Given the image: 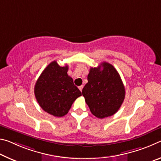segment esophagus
<instances>
[{
    "label": "esophagus",
    "instance_id": "esophagus-1",
    "mask_svg": "<svg viewBox=\"0 0 161 161\" xmlns=\"http://www.w3.org/2000/svg\"><path fill=\"white\" fill-rule=\"evenodd\" d=\"M83 86H79L78 87V88H79V90H80L81 92H82V90H83Z\"/></svg>",
    "mask_w": 161,
    "mask_h": 161
}]
</instances>
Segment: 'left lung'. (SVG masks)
<instances>
[{
	"label": "left lung",
	"instance_id": "1",
	"mask_svg": "<svg viewBox=\"0 0 161 161\" xmlns=\"http://www.w3.org/2000/svg\"><path fill=\"white\" fill-rule=\"evenodd\" d=\"M82 94L92 114L104 118L111 116L120 108L125 91L116 69L110 63L103 62L98 67L90 68Z\"/></svg>",
	"mask_w": 161,
	"mask_h": 161
}]
</instances>
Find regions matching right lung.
I'll use <instances>...</instances> for the list:
<instances>
[{
  "mask_svg": "<svg viewBox=\"0 0 161 161\" xmlns=\"http://www.w3.org/2000/svg\"><path fill=\"white\" fill-rule=\"evenodd\" d=\"M68 65L60 66L54 60L45 68L34 88L36 98L42 109L56 117L66 115L81 92L68 75Z\"/></svg>",
  "mask_w": 161,
  "mask_h": 161,
  "instance_id": "right-lung-1",
  "label": "right lung"
}]
</instances>
